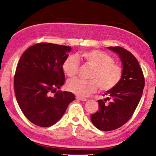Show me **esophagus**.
<instances>
[{"instance_id": "34e87169", "label": "esophagus", "mask_w": 156, "mask_h": 156, "mask_svg": "<svg viewBox=\"0 0 156 156\" xmlns=\"http://www.w3.org/2000/svg\"><path fill=\"white\" fill-rule=\"evenodd\" d=\"M76 99H77V100L82 101H87V98H82V97H80V96H76Z\"/></svg>"}]
</instances>
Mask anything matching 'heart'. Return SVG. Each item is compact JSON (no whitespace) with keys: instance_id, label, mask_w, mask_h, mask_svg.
<instances>
[{"instance_id":"obj_1","label":"heart","mask_w":156,"mask_h":156,"mask_svg":"<svg viewBox=\"0 0 156 156\" xmlns=\"http://www.w3.org/2000/svg\"><path fill=\"white\" fill-rule=\"evenodd\" d=\"M78 59L93 67L89 75L90 80L74 78L67 82V89L78 96H88L96 91L98 87L103 91L110 90L121 80V67L115 64V60L110 55L97 49L83 51L76 57L68 56L62 64V69L66 76L71 77L76 74L79 69Z\"/></svg>"}]
</instances>
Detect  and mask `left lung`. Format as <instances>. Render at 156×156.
<instances>
[{"mask_svg":"<svg viewBox=\"0 0 156 156\" xmlns=\"http://www.w3.org/2000/svg\"><path fill=\"white\" fill-rule=\"evenodd\" d=\"M107 48L120 58L122 75L116 87L104 93L105 98L98 101L99 110L90 115L95 127L104 131L118 129L131 118L144 87L143 72L136 58L122 47ZM107 100L110 101L108 104L105 103Z\"/></svg>","mask_w":156,"mask_h":156,"instance_id":"8db88e82","label":"left lung"}]
</instances>
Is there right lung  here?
<instances>
[{
	"label": "right lung",
	"mask_w": 156,
	"mask_h": 156,
	"mask_svg": "<svg viewBox=\"0 0 156 156\" xmlns=\"http://www.w3.org/2000/svg\"><path fill=\"white\" fill-rule=\"evenodd\" d=\"M71 47L39 43L27 49L16 66L14 93L18 105L31 122L41 127L55 124L75 99L74 95L58 90L65 82L62 69Z\"/></svg>",
	"instance_id": "right-lung-1"
}]
</instances>
